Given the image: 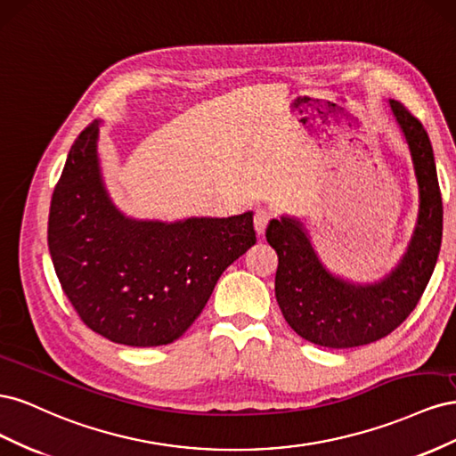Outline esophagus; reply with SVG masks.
Wrapping results in <instances>:
<instances>
[{
    "label": "esophagus",
    "mask_w": 456,
    "mask_h": 456,
    "mask_svg": "<svg viewBox=\"0 0 456 456\" xmlns=\"http://www.w3.org/2000/svg\"><path fill=\"white\" fill-rule=\"evenodd\" d=\"M270 218H272V211H270V209H262V207H260V209L255 211L253 223H255V230H256L258 236H262V233H265Z\"/></svg>",
    "instance_id": "1"
}]
</instances>
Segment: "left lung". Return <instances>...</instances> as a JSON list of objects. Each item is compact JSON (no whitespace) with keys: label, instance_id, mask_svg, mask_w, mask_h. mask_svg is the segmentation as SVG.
I'll list each match as a JSON object with an SVG mask.
<instances>
[{"label":"left lung","instance_id":"8db88e82","mask_svg":"<svg viewBox=\"0 0 456 456\" xmlns=\"http://www.w3.org/2000/svg\"><path fill=\"white\" fill-rule=\"evenodd\" d=\"M390 108L402 129L419 184V216L407 251L380 281L352 283L330 273L314 251L300 220H270L266 240L278 253L275 298L285 322L325 348H355L390 335L417 308L436 268L444 205L434 150L422 123L397 101Z\"/></svg>","mask_w":456,"mask_h":456}]
</instances>
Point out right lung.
Returning a JSON list of instances; mask_svg holds the SVG:
<instances>
[{
    "mask_svg": "<svg viewBox=\"0 0 456 456\" xmlns=\"http://www.w3.org/2000/svg\"><path fill=\"white\" fill-rule=\"evenodd\" d=\"M99 126L94 119L79 133L53 191V266L94 333L126 346H163L186 333L223 272L255 245L253 213L176 223L126 216L102 181Z\"/></svg>",
    "mask_w": 456,
    "mask_h": 456,
    "instance_id": "right-lung-1",
    "label": "right lung"
}]
</instances>
